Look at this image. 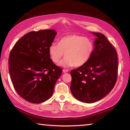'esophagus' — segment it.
<instances>
[{
	"mask_svg": "<svg viewBox=\"0 0 130 130\" xmlns=\"http://www.w3.org/2000/svg\"><path fill=\"white\" fill-rule=\"evenodd\" d=\"M69 71V70L68 69H63V73H67Z\"/></svg>",
	"mask_w": 130,
	"mask_h": 130,
	"instance_id": "34e87169",
	"label": "esophagus"
}]
</instances>
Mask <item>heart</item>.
<instances>
[{
	"label": "heart",
	"instance_id": "1",
	"mask_svg": "<svg viewBox=\"0 0 130 130\" xmlns=\"http://www.w3.org/2000/svg\"><path fill=\"white\" fill-rule=\"evenodd\" d=\"M94 44L89 38L82 36L71 35L62 37L59 44L50 46L48 52L51 60L55 63L65 57L61 65L63 67H80L86 63L92 56Z\"/></svg>",
	"mask_w": 130,
	"mask_h": 130
}]
</instances>
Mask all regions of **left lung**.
<instances>
[{"mask_svg": "<svg viewBox=\"0 0 130 130\" xmlns=\"http://www.w3.org/2000/svg\"><path fill=\"white\" fill-rule=\"evenodd\" d=\"M93 34L97 38L90 59L70 73L71 93L78 101L87 103L106 96L113 88L118 75V56L115 47L103 34Z\"/></svg>", "mask_w": 130, "mask_h": 130, "instance_id": "obj_1", "label": "left lung"}]
</instances>
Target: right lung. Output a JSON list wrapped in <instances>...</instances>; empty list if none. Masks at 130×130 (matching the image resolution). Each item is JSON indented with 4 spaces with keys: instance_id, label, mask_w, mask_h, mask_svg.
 <instances>
[{
    "instance_id": "add662e5",
    "label": "right lung",
    "mask_w": 130,
    "mask_h": 130,
    "mask_svg": "<svg viewBox=\"0 0 130 130\" xmlns=\"http://www.w3.org/2000/svg\"><path fill=\"white\" fill-rule=\"evenodd\" d=\"M56 35L54 29L32 31L15 43L9 56L13 87L22 98L40 103L52 96L62 69L52 61L48 48Z\"/></svg>"
}]
</instances>
